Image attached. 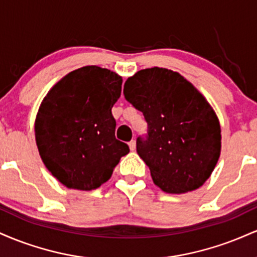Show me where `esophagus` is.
Listing matches in <instances>:
<instances>
[{
  "label": "esophagus",
  "mask_w": 257,
  "mask_h": 257,
  "mask_svg": "<svg viewBox=\"0 0 257 257\" xmlns=\"http://www.w3.org/2000/svg\"><path fill=\"white\" fill-rule=\"evenodd\" d=\"M128 145H129V149H131V151H135V149H137V143H135V140H132Z\"/></svg>",
  "instance_id": "1"
}]
</instances>
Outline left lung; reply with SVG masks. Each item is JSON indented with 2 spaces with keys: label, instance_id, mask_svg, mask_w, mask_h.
I'll use <instances>...</instances> for the list:
<instances>
[{
  "label": "left lung",
  "instance_id": "8db88e82",
  "mask_svg": "<svg viewBox=\"0 0 257 257\" xmlns=\"http://www.w3.org/2000/svg\"><path fill=\"white\" fill-rule=\"evenodd\" d=\"M124 98L147 122L137 151L153 182L167 193L200 187L220 157L216 113L192 83L163 67L140 70L124 83Z\"/></svg>",
  "mask_w": 257,
  "mask_h": 257
}]
</instances>
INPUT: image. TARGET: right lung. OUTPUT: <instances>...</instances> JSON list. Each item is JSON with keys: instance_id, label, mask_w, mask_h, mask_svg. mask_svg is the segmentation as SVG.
<instances>
[{"instance_id": "right-lung-1", "label": "right lung", "mask_w": 257, "mask_h": 257, "mask_svg": "<svg viewBox=\"0 0 257 257\" xmlns=\"http://www.w3.org/2000/svg\"><path fill=\"white\" fill-rule=\"evenodd\" d=\"M122 82L110 70L84 66L67 73L43 99L35 120L37 149L47 169L67 188L100 187L129 152L114 137L111 112Z\"/></svg>"}]
</instances>
